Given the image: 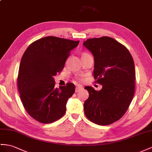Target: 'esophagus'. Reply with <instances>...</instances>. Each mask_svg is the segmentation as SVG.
I'll list each match as a JSON object with an SVG mask.
<instances>
[{"instance_id":"1","label":"esophagus","mask_w":152,"mask_h":152,"mask_svg":"<svg viewBox=\"0 0 152 152\" xmlns=\"http://www.w3.org/2000/svg\"><path fill=\"white\" fill-rule=\"evenodd\" d=\"M83 87L81 86V85H77L76 87V92H77L81 90H83Z\"/></svg>"}]
</instances>
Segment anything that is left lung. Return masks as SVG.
Here are the masks:
<instances>
[{
  "instance_id": "left-lung-1",
  "label": "left lung",
  "mask_w": 152,
  "mask_h": 152,
  "mask_svg": "<svg viewBox=\"0 0 152 152\" xmlns=\"http://www.w3.org/2000/svg\"><path fill=\"white\" fill-rule=\"evenodd\" d=\"M83 45L93 54L94 76L100 91L85 87L88 98L84 112L91 121L108 125L122 118L134 95L135 71L133 58L126 47L108 37L87 39Z\"/></svg>"
}]
</instances>
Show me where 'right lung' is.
Instances as JSON below:
<instances>
[{
  "label": "right lung",
  "mask_w": 152,
  "mask_h": 152,
  "mask_svg": "<svg viewBox=\"0 0 152 152\" xmlns=\"http://www.w3.org/2000/svg\"><path fill=\"white\" fill-rule=\"evenodd\" d=\"M79 42L46 37L33 42L23 54L17 78L18 92L26 110L38 122L51 123L65 114L75 86L68 83L56 88L54 76L62 71Z\"/></svg>",
  "instance_id": "add662e5"
}]
</instances>
